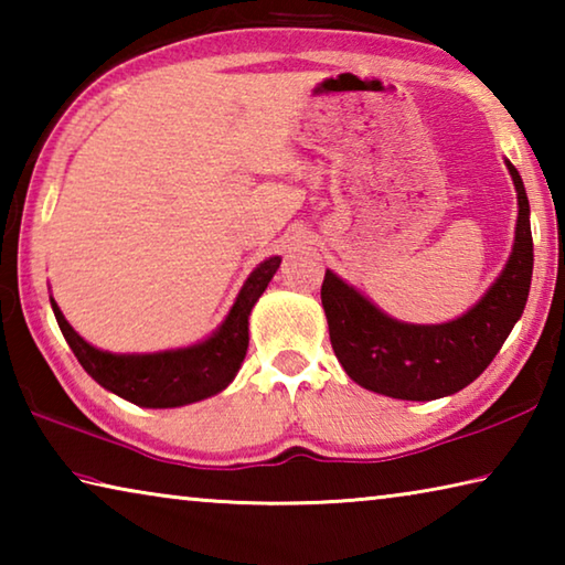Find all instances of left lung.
Returning a JSON list of instances; mask_svg holds the SVG:
<instances>
[{
  "instance_id": "obj_1",
  "label": "left lung",
  "mask_w": 565,
  "mask_h": 565,
  "mask_svg": "<svg viewBox=\"0 0 565 565\" xmlns=\"http://www.w3.org/2000/svg\"><path fill=\"white\" fill-rule=\"evenodd\" d=\"M505 167L519 194L513 252L499 279L463 317L431 327L396 321L333 271L323 276L331 347L359 386L391 398L434 401L466 388L501 351L525 309L533 274L529 196L515 167L511 161Z\"/></svg>"
}]
</instances>
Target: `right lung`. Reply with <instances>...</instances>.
Instances as JSON below:
<instances>
[{"mask_svg": "<svg viewBox=\"0 0 565 565\" xmlns=\"http://www.w3.org/2000/svg\"><path fill=\"white\" fill-rule=\"evenodd\" d=\"M281 259L271 256L256 266L236 301L212 337L189 349L159 353H109L94 349L64 319L54 299L52 309L66 343L84 371L111 394L147 408L186 406L232 384L248 349V313L274 279Z\"/></svg>", "mask_w": 565, "mask_h": 565, "instance_id": "right-lung-1", "label": "right lung"}]
</instances>
